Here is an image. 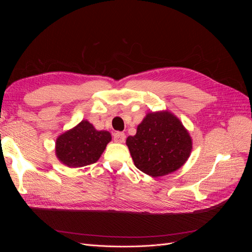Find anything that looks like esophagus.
<instances>
[{
	"label": "esophagus",
	"instance_id": "34e87169",
	"mask_svg": "<svg viewBox=\"0 0 252 252\" xmlns=\"http://www.w3.org/2000/svg\"><path fill=\"white\" fill-rule=\"evenodd\" d=\"M126 135L124 132H116L113 134V140L116 143H124Z\"/></svg>",
	"mask_w": 252,
	"mask_h": 252
}]
</instances>
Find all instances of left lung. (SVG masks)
Segmentation results:
<instances>
[{
	"mask_svg": "<svg viewBox=\"0 0 252 252\" xmlns=\"http://www.w3.org/2000/svg\"><path fill=\"white\" fill-rule=\"evenodd\" d=\"M126 145L138 169L152 178L180 169L192 150V139L178 117L168 110L148 112Z\"/></svg>",
	"mask_w": 252,
	"mask_h": 252,
	"instance_id": "8db88e82",
	"label": "left lung"
}]
</instances>
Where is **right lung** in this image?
<instances>
[{"label":"right lung","mask_w":252,"mask_h":252,"mask_svg":"<svg viewBox=\"0 0 252 252\" xmlns=\"http://www.w3.org/2000/svg\"><path fill=\"white\" fill-rule=\"evenodd\" d=\"M110 141V132L96 130L87 120H83L58 136L56 156L69 168H79L95 163Z\"/></svg>","instance_id":"obj_1"}]
</instances>
